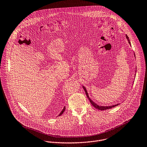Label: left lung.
Here are the masks:
<instances>
[{
    "instance_id": "8db88e82",
    "label": "left lung",
    "mask_w": 147,
    "mask_h": 147,
    "mask_svg": "<svg viewBox=\"0 0 147 147\" xmlns=\"http://www.w3.org/2000/svg\"><path fill=\"white\" fill-rule=\"evenodd\" d=\"M125 36H126V38H127V40H128V41L129 44V45H130V46H131V42H130V40H129V37H128L127 35H126ZM134 56L135 57V53H134ZM135 75H136V74H135ZM82 88H83V89H84V90H85V93H86V96H87L88 98L89 99V101L90 102L91 104H92V105H93L95 108H96V109H98V110H100V111L107 110V109L112 108H113V107H116V106H117V105H120V104H116V105H110V106H101V105H98V104H96L94 102H93V101L91 100V98L89 97V95H88V92H87V90H86V88H85L84 86H83V85H82Z\"/></svg>"
}]
</instances>
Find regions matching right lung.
Returning a JSON list of instances; mask_svg holds the SVG:
<instances>
[{"label":"right lung","mask_w":147,"mask_h":147,"mask_svg":"<svg viewBox=\"0 0 147 147\" xmlns=\"http://www.w3.org/2000/svg\"><path fill=\"white\" fill-rule=\"evenodd\" d=\"M65 108H65V107H64V108H63V109H62V111H61V113L59 114V115H58L59 116H61V115H62V113H63L64 112V111H65Z\"/></svg>","instance_id":"1"}]
</instances>
